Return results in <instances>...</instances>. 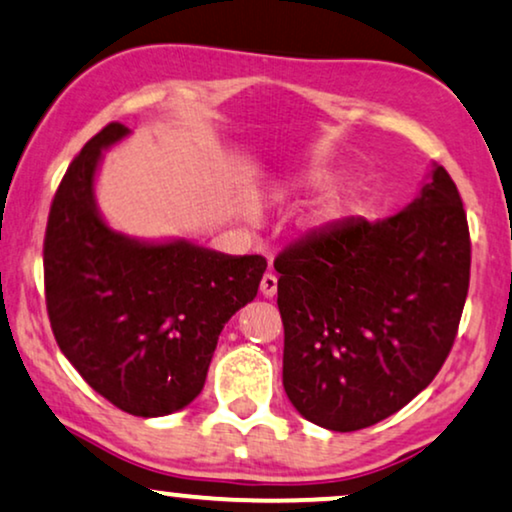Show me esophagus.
Returning a JSON list of instances; mask_svg holds the SVG:
<instances>
[{
    "label": "esophagus",
    "mask_w": 512,
    "mask_h": 512,
    "mask_svg": "<svg viewBox=\"0 0 512 512\" xmlns=\"http://www.w3.org/2000/svg\"><path fill=\"white\" fill-rule=\"evenodd\" d=\"M260 290H262L264 297L271 299V297L276 295V290H278V278L274 274H264L262 276V283H260Z\"/></svg>",
    "instance_id": "34e87169"
}]
</instances>
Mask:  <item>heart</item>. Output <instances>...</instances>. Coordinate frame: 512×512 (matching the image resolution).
<instances>
[{"mask_svg":"<svg viewBox=\"0 0 512 512\" xmlns=\"http://www.w3.org/2000/svg\"><path fill=\"white\" fill-rule=\"evenodd\" d=\"M335 213H337V203H335V201L325 203V206L318 210V215H320V217H323V220H330V217H332V215H335Z\"/></svg>","mask_w":512,"mask_h":512,"instance_id":"1","label":"heart"}]
</instances>
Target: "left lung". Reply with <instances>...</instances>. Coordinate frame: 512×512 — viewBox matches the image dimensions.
<instances>
[{
  "instance_id": "left-lung-1",
  "label": "left lung",
  "mask_w": 512,
  "mask_h": 512,
  "mask_svg": "<svg viewBox=\"0 0 512 512\" xmlns=\"http://www.w3.org/2000/svg\"><path fill=\"white\" fill-rule=\"evenodd\" d=\"M274 269L290 403L330 431L377 424L431 384L459 332L470 283L459 189L435 166L405 210L311 231Z\"/></svg>"
}]
</instances>
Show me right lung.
Wrapping results in <instances>:
<instances>
[{
    "label": "right lung",
    "mask_w": 512,
    "mask_h": 512,
    "mask_svg": "<svg viewBox=\"0 0 512 512\" xmlns=\"http://www.w3.org/2000/svg\"><path fill=\"white\" fill-rule=\"evenodd\" d=\"M126 133L107 124L60 180L44 236L46 311L60 351L95 393L135 417H163L201 393L217 337L255 299L267 260L107 229L93 175L102 147Z\"/></svg>",
    "instance_id": "1"
}]
</instances>
